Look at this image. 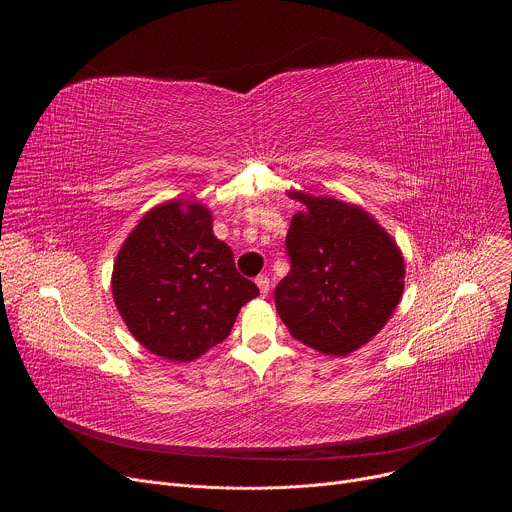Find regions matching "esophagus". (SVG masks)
Masks as SVG:
<instances>
[{
    "label": "esophagus",
    "instance_id": "obj_1",
    "mask_svg": "<svg viewBox=\"0 0 512 512\" xmlns=\"http://www.w3.org/2000/svg\"><path fill=\"white\" fill-rule=\"evenodd\" d=\"M255 283H257V287H259V291H261V296L265 298V296L269 294V277H267V275H259V277L255 279Z\"/></svg>",
    "mask_w": 512,
    "mask_h": 512
}]
</instances>
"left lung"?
<instances>
[{"instance_id":"8db88e82","label":"left lung","mask_w":512,"mask_h":512,"mask_svg":"<svg viewBox=\"0 0 512 512\" xmlns=\"http://www.w3.org/2000/svg\"><path fill=\"white\" fill-rule=\"evenodd\" d=\"M304 210L291 216L289 273L275 308L289 334L334 356L354 352L389 322L405 287V261L377 218L332 196L287 190Z\"/></svg>"}]
</instances>
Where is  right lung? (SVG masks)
Segmentation results:
<instances>
[{
  "label": "right lung",
  "instance_id": "add662e5",
  "mask_svg": "<svg viewBox=\"0 0 512 512\" xmlns=\"http://www.w3.org/2000/svg\"><path fill=\"white\" fill-rule=\"evenodd\" d=\"M111 289L135 340L174 362L221 344L241 308L259 296L196 200H168L141 216L117 253Z\"/></svg>",
  "mask_w": 512,
  "mask_h": 512
}]
</instances>
